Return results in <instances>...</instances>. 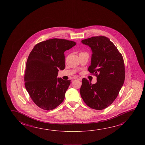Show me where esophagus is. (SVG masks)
<instances>
[{"mask_svg": "<svg viewBox=\"0 0 145 145\" xmlns=\"http://www.w3.org/2000/svg\"><path fill=\"white\" fill-rule=\"evenodd\" d=\"M74 79H77V80H82V78L80 77H75Z\"/></svg>", "mask_w": 145, "mask_h": 145, "instance_id": "esophagus-1", "label": "esophagus"}]
</instances>
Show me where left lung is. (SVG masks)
I'll use <instances>...</instances> for the list:
<instances>
[{
  "label": "left lung",
  "instance_id": "left-lung-1",
  "mask_svg": "<svg viewBox=\"0 0 145 145\" xmlns=\"http://www.w3.org/2000/svg\"><path fill=\"white\" fill-rule=\"evenodd\" d=\"M81 42L90 47L93 54L90 73L97 76L93 84L83 78L80 93L83 101L93 109H104L112 104L123 85L125 67L122 56L114 43L104 36L91 37Z\"/></svg>",
  "mask_w": 145,
  "mask_h": 145
}]
</instances>
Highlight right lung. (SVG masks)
<instances>
[{"mask_svg": "<svg viewBox=\"0 0 145 145\" xmlns=\"http://www.w3.org/2000/svg\"><path fill=\"white\" fill-rule=\"evenodd\" d=\"M73 41L53 38L38 43L29 55L24 76L31 99L42 109H54L64 100L71 80L57 78L65 68L64 52L76 45Z\"/></svg>", "mask_w": 145, "mask_h": 145, "instance_id": "right-lung-1", "label": "right lung"}]
</instances>
